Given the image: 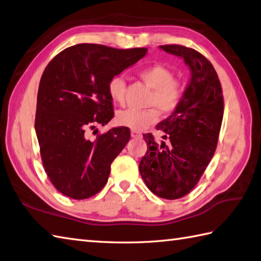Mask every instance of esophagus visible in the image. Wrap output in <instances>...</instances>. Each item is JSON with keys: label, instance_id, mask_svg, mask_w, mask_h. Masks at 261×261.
I'll use <instances>...</instances> for the list:
<instances>
[{"label": "esophagus", "instance_id": "esophagus-1", "mask_svg": "<svg viewBox=\"0 0 261 261\" xmlns=\"http://www.w3.org/2000/svg\"><path fill=\"white\" fill-rule=\"evenodd\" d=\"M131 137L132 138H141L142 134H141V132H139V131H137V130H132L131 131Z\"/></svg>", "mask_w": 261, "mask_h": 261}]
</instances>
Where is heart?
Returning a JSON list of instances; mask_svg holds the SVG:
<instances>
[{
	"instance_id": "heart-1",
	"label": "heart",
	"mask_w": 261,
	"mask_h": 261,
	"mask_svg": "<svg viewBox=\"0 0 261 261\" xmlns=\"http://www.w3.org/2000/svg\"><path fill=\"white\" fill-rule=\"evenodd\" d=\"M140 78L150 87L152 93L148 100V106H154L147 110L126 109L119 111L116 114L117 124L130 127L132 130L141 131L156 123L160 119V110L163 114H170L175 111L181 103L185 88L180 81L174 79L173 71L162 64H151L139 70ZM107 93L112 101L123 104L125 93V81L122 75H114L107 84ZM156 109H155L154 107Z\"/></svg>"
}]
</instances>
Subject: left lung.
Instances as JSON below:
<instances>
[{"label":"left lung","mask_w":261,"mask_h":261,"mask_svg":"<svg viewBox=\"0 0 261 261\" xmlns=\"http://www.w3.org/2000/svg\"><path fill=\"white\" fill-rule=\"evenodd\" d=\"M160 47L185 60L191 78L175 111L157 124V130L164 134V141L158 144L151 134L144 135L148 149L139 171L152 193L173 200L185 197L196 187L214 156L224 99L218 75L205 56L182 45Z\"/></svg>","instance_id":"1"}]
</instances>
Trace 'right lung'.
<instances>
[{
	"instance_id": "1",
	"label": "right lung",
	"mask_w": 261,
	"mask_h": 261,
	"mask_svg": "<svg viewBox=\"0 0 261 261\" xmlns=\"http://www.w3.org/2000/svg\"><path fill=\"white\" fill-rule=\"evenodd\" d=\"M147 50L78 44L46 66L37 94L35 130L46 174L62 195L81 200L106 185L112 162L129 141L130 130L113 127L95 140L88 139L86 131L113 119L107 84Z\"/></svg>"
}]
</instances>
